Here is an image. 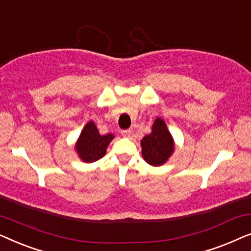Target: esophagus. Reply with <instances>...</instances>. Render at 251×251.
Returning <instances> with one entry per match:
<instances>
[{"label": "esophagus", "mask_w": 251, "mask_h": 251, "mask_svg": "<svg viewBox=\"0 0 251 251\" xmlns=\"http://www.w3.org/2000/svg\"><path fill=\"white\" fill-rule=\"evenodd\" d=\"M121 135L123 137H126V138H129L130 135H131V130H122Z\"/></svg>", "instance_id": "34e87169"}]
</instances>
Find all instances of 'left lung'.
<instances>
[{
  "label": "left lung",
  "instance_id": "left-lung-1",
  "mask_svg": "<svg viewBox=\"0 0 251 251\" xmlns=\"http://www.w3.org/2000/svg\"><path fill=\"white\" fill-rule=\"evenodd\" d=\"M142 155L147 163L160 167L170 159L175 152L174 137L162 118H156L152 131L140 140Z\"/></svg>",
  "mask_w": 251,
  "mask_h": 251
}]
</instances>
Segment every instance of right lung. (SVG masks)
Segmentation results:
<instances>
[{"mask_svg": "<svg viewBox=\"0 0 251 251\" xmlns=\"http://www.w3.org/2000/svg\"><path fill=\"white\" fill-rule=\"evenodd\" d=\"M114 139L113 133L100 135L95 122L89 121L83 126L75 143L74 150L81 161L91 163L105 156L109 143Z\"/></svg>", "mask_w": 251, "mask_h": 251, "instance_id": "1", "label": "right lung"}]
</instances>
